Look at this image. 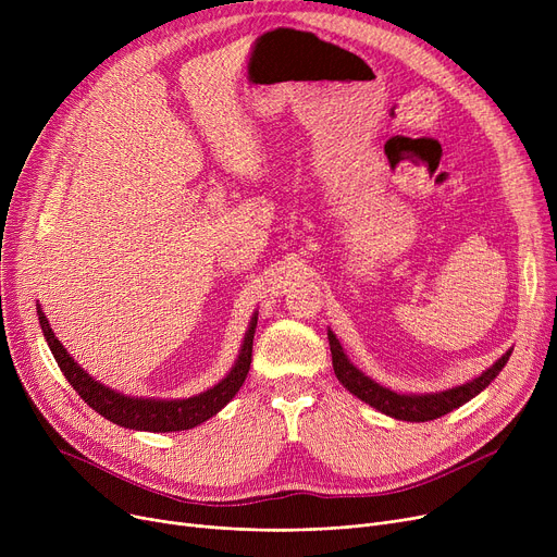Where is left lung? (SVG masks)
<instances>
[{
  "instance_id": "8db88e82",
  "label": "left lung",
  "mask_w": 557,
  "mask_h": 557,
  "mask_svg": "<svg viewBox=\"0 0 557 557\" xmlns=\"http://www.w3.org/2000/svg\"><path fill=\"white\" fill-rule=\"evenodd\" d=\"M327 338H330L332 363H334V372L338 376V382L349 393L357 395L361 401L376 408V411H382V413H386L395 420H404V422H429L435 418H443V416L451 413L454 408L474 399L481 391H485L490 386V382H494V376L504 370V366L508 363V359L512 355L508 349V352L499 361L462 386L441 391V393L406 395V393H395L382 384H376L374 379L366 376L357 366L349 363L334 332H327Z\"/></svg>"
}]
</instances>
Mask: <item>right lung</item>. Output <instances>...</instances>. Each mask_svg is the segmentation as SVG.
I'll use <instances>...</instances> for the list:
<instances>
[{
    "mask_svg": "<svg viewBox=\"0 0 557 557\" xmlns=\"http://www.w3.org/2000/svg\"><path fill=\"white\" fill-rule=\"evenodd\" d=\"M38 320L58 368H61L70 386L81 395V399L87 401V406H92L99 416H103L114 424L135 429V431H153V433L194 429L205 420L216 416L221 408L239 393V388L246 382V374L250 370L252 338L257 327V313H255L250 318V325L244 336V345L239 349L237 361H234L232 370L216 386L187 399H153V397H128L95 382V379L67 355L63 343L53 336L49 320L42 313L40 305H38Z\"/></svg>",
    "mask_w": 557,
    "mask_h": 557,
    "instance_id": "obj_1",
    "label": "right lung"
}]
</instances>
